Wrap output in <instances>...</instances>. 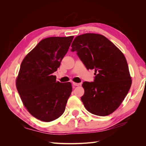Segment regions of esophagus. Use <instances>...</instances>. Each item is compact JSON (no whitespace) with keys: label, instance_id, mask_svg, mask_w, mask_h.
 <instances>
[{"label":"esophagus","instance_id":"obj_1","mask_svg":"<svg viewBox=\"0 0 146 146\" xmlns=\"http://www.w3.org/2000/svg\"><path fill=\"white\" fill-rule=\"evenodd\" d=\"M72 84H73V85L76 86H78L81 85V83H76V82H72Z\"/></svg>","mask_w":146,"mask_h":146}]
</instances>
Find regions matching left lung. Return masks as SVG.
Instances as JSON below:
<instances>
[{"label":"left lung","mask_w":146,"mask_h":146,"mask_svg":"<svg viewBox=\"0 0 146 146\" xmlns=\"http://www.w3.org/2000/svg\"><path fill=\"white\" fill-rule=\"evenodd\" d=\"M71 51L88 70L94 69V82H85L81 98L85 108L100 116H108L119 107L129 91L131 77L122 52L104 36L85 33L76 37Z\"/></svg>","instance_id":"1"}]
</instances>
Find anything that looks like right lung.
I'll return each mask as SVG.
<instances>
[{
    "mask_svg": "<svg viewBox=\"0 0 146 146\" xmlns=\"http://www.w3.org/2000/svg\"><path fill=\"white\" fill-rule=\"evenodd\" d=\"M73 36L42 39L26 55L16 79V88L25 107L33 116L50 122L64 113L72 92L70 82L56 81V71L68 52Z\"/></svg>",
    "mask_w": 146,
    "mask_h": 146,
    "instance_id": "add662e5",
    "label": "right lung"
}]
</instances>
